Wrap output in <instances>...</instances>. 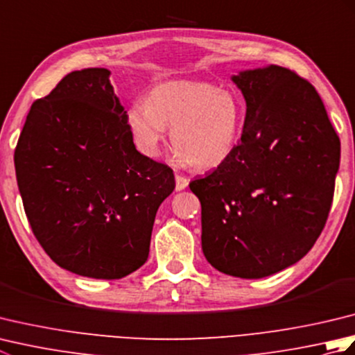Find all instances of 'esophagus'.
Listing matches in <instances>:
<instances>
[{
	"mask_svg": "<svg viewBox=\"0 0 355 355\" xmlns=\"http://www.w3.org/2000/svg\"><path fill=\"white\" fill-rule=\"evenodd\" d=\"M187 184H189V178L177 173V175H175V189L177 191H183V189H186Z\"/></svg>",
	"mask_w": 355,
	"mask_h": 355,
	"instance_id": "34e87169",
	"label": "esophagus"
}]
</instances>
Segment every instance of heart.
I'll list each match as a JSON object with an SVG mask.
<instances>
[{
	"label": "heart",
	"mask_w": 355,
	"mask_h": 355,
	"mask_svg": "<svg viewBox=\"0 0 355 355\" xmlns=\"http://www.w3.org/2000/svg\"><path fill=\"white\" fill-rule=\"evenodd\" d=\"M244 122L239 96L209 82H164L150 92L149 101L134 102L128 110V125L143 154L157 155L166 126H171L177 155L195 169L227 162L238 148Z\"/></svg>",
	"instance_id": "b5f03b06"
}]
</instances>
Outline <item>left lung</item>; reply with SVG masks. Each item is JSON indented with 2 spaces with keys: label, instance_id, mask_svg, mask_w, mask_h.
<instances>
[{
  "label": "left lung",
  "instance_id": "left-lung-1",
  "mask_svg": "<svg viewBox=\"0 0 355 355\" xmlns=\"http://www.w3.org/2000/svg\"><path fill=\"white\" fill-rule=\"evenodd\" d=\"M247 111L227 162L192 180L201 245L221 273L259 279L311 250L333 205L340 139L315 88L279 65L233 76Z\"/></svg>",
  "mask_w": 355,
  "mask_h": 355
}]
</instances>
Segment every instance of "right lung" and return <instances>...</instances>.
<instances>
[{"mask_svg":"<svg viewBox=\"0 0 355 355\" xmlns=\"http://www.w3.org/2000/svg\"><path fill=\"white\" fill-rule=\"evenodd\" d=\"M107 69L71 71L32 103L15 148L22 205L59 267L122 279L149 254L158 206L175 189L168 164L134 146Z\"/></svg>","mask_w":355,"mask_h":355,"instance_id":"right-lung-1","label":"right lung"}]
</instances>
